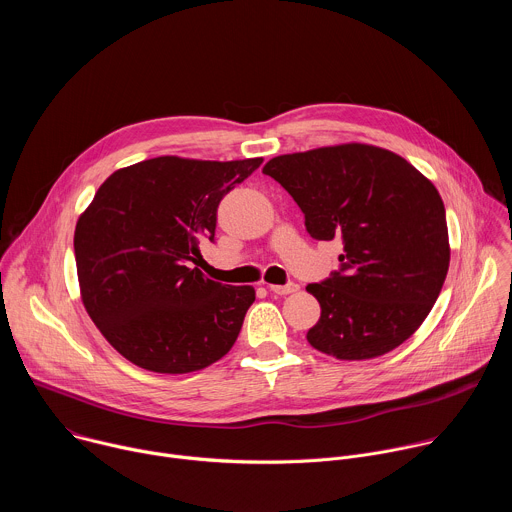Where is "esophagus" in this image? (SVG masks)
Segmentation results:
<instances>
[{
  "mask_svg": "<svg viewBox=\"0 0 512 512\" xmlns=\"http://www.w3.org/2000/svg\"><path fill=\"white\" fill-rule=\"evenodd\" d=\"M300 289L298 283H285V285H269V291H273V294L277 296H287V294H296V291Z\"/></svg>",
  "mask_w": 512,
  "mask_h": 512,
  "instance_id": "1",
  "label": "esophagus"
}]
</instances>
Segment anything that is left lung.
<instances>
[{"instance_id":"left-lung-1","label":"left lung","mask_w":512,"mask_h":512,"mask_svg":"<svg viewBox=\"0 0 512 512\" xmlns=\"http://www.w3.org/2000/svg\"><path fill=\"white\" fill-rule=\"evenodd\" d=\"M318 241H342L340 269L306 289L322 314L308 342L340 360L381 356L427 318L450 267L440 192L401 156L342 143L269 160Z\"/></svg>"}]
</instances>
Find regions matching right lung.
<instances>
[{"label": "right lung", "mask_w": 512, "mask_h": 512, "mask_svg": "<svg viewBox=\"0 0 512 512\" xmlns=\"http://www.w3.org/2000/svg\"><path fill=\"white\" fill-rule=\"evenodd\" d=\"M263 158L176 156L113 172L75 229L83 304L129 362L182 375L223 358L255 302L251 285H223L196 267L214 241L216 208Z\"/></svg>", "instance_id": "obj_1"}]
</instances>
